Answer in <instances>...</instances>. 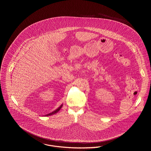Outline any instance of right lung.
<instances>
[{
  "label": "right lung",
  "instance_id": "obj_1",
  "mask_svg": "<svg viewBox=\"0 0 151 151\" xmlns=\"http://www.w3.org/2000/svg\"><path fill=\"white\" fill-rule=\"evenodd\" d=\"M63 106V104H62L59 108H58V109H57L55 110H54V111H53L52 112H51V113H49V114H46V115H45V116H49V115H52V114H55V113H58L60 110V109L62 108V107Z\"/></svg>",
  "mask_w": 151,
  "mask_h": 151
}]
</instances>
